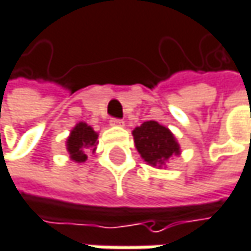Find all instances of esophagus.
I'll return each instance as SVG.
<instances>
[{
    "label": "esophagus",
    "mask_w": 251,
    "mask_h": 251,
    "mask_svg": "<svg viewBox=\"0 0 251 251\" xmlns=\"http://www.w3.org/2000/svg\"><path fill=\"white\" fill-rule=\"evenodd\" d=\"M110 125H111V126H123V120H120V119H111L110 120Z\"/></svg>",
    "instance_id": "esophagus-1"
}]
</instances>
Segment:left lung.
<instances>
[{
  "instance_id": "1",
  "label": "left lung",
  "mask_w": 251,
  "mask_h": 251,
  "mask_svg": "<svg viewBox=\"0 0 251 251\" xmlns=\"http://www.w3.org/2000/svg\"><path fill=\"white\" fill-rule=\"evenodd\" d=\"M134 143L144 159L151 166L162 168L174 156L181 154L179 144L174 134L156 120L144 122L132 131Z\"/></svg>"
}]
</instances>
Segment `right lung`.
Returning a JSON list of instances; mask_svg holds the SVG:
<instances>
[{
    "label": "right lung",
    "instance_id": "obj_1",
    "mask_svg": "<svg viewBox=\"0 0 251 251\" xmlns=\"http://www.w3.org/2000/svg\"><path fill=\"white\" fill-rule=\"evenodd\" d=\"M98 134L86 125L85 122H79L76 126L70 131V135L66 141V149L70 154V159L76 163H83L88 156L86 153L92 150L95 151Z\"/></svg>",
    "mask_w": 251,
    "mask_h": 251
}]
</instances>
